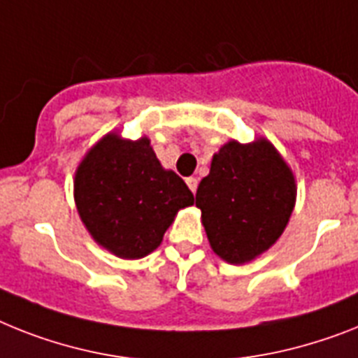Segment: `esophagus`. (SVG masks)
Wrapping results in <instances>:
<instances>
[{"mask_svg":"<svg viewBox=\"0 0 358 358\" xmlns=\"http://www.w3.org/2000/svg\"><path fill=\"white\" fill-rule=\"evenodd\" d=\"M186 185H188V188H190V190L194 192V194H196L197 185H199V181H197L196 177H188V179H186Z\"/></svg>","mask_w":358,"mask_h":358,"instance_id":"34e87169","label":"esophagus"}]
</instances>
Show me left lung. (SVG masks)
<instances>
[{
  "instance_id": "obj_1",
  "label": "left lung",
  "mask_w": 358,
  "mask_h": 358,
  "mask_svg": "<svg viewBox=\"0 0 358 358\" xmlns=\"http://www.w3.org/2000/svg\"><path fill=\"white\" fill-rule=\"evenodd\" d=\"M294 203V173L265 137L223 144L196 194L212 250L232 265L267 252L283 234Z\"/></svg>"
}]
</instances>
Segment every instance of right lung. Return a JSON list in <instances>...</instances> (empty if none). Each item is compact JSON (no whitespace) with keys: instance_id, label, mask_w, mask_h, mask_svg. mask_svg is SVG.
<instances>
[{"instance_id":"obj_1","label":"right lung","mask_w":358,"mask_h":358,"mask_svg":"<svg viewBox=\"0 0 358 358\" xmlns=\"http://www.w3.org/2000/svg\"><path fill=\"white\" fill-rule=\"evenodd\" d=\"M75 205L102 249L138 259L157 249L177 212L194 205V194L162 168L150 138L109 131L76 166Z\"/></svg>"}]
</instances>
